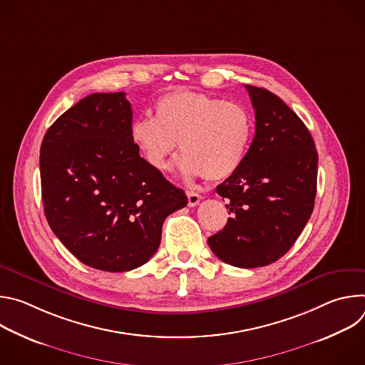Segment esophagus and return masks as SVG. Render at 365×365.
<instances>
[{
  "mask_svg": "<svg viewBox=\"0 0 365 365\" xmlns=\"http://www.w3.org/2000/svg\"><path fill=\"white\" fill-rule=\"evenodd\" d=\"M186 195H187V205L189 206H196L202 199V196L199 193L193 192V190H187Z\"/></svg>",
  "mask_w": 365,
  "mask_h": 365,
  "instance_id": "34e87169",
  "label": "esophagus"
}]
</instances>
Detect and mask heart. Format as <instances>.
Wrapping results in <instances>:
<instances>
[{
  "instance_id": "obj_1",
  "label": "heart",
  "mask_w": 365,
  "mask_h": 365,
  "mask_svg": "<svg viewBox=\"0 0 365 365\" xmlns=\"http://www.w3.org/2000/svg\"><path fill=\"white\" fill-rule=\"evenodd\" d=\"M155 117H140L130 137L144 160L155 170L170 166L178 147L182 176L225 179L242 163L251 137L252 120L245 107L224 98L195 91H175L155 102Z\"/></svg>"
}]
</instances>
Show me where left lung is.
<instances>
[{
  "label": "left lung",
  "mask_w": 365,
  "mask_h": 365,
  "mask_svg": "<svg viewBox=\"0 0 365 365\" xmlns=\"http://www.w3.org/2000/svg\"><path fill=\"white\" fill-rule=\"evenodd\" d=\"M245 89L255 111V135L240 168L217 186L231 218L207 244L224 263L254 269L277 262L309 221L318 153L303 121L277 95L251 85Z\"/></svg>",
  "instance_id": "1"
}]
</instances>
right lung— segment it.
Instances as JSON below:
<instances>
[{
    "label": "right lung",
    "instance_id": "add662e5",
    "mask_svg": "<svg viewBox=\"0 0 365 365\" xmlns=\"http://www.w3.org/2000/svg\"><path fill=\"white\" fill-rule=\"evenodd\" d=\"M124 92L92 93L63 113L40 147L46 220L83 264L128 272L158 251L165 220L185 192L143 158L130 137Z\"/></svg>",
    "mask_w": 365,
    "mask_h": 365
}]
</instances>
